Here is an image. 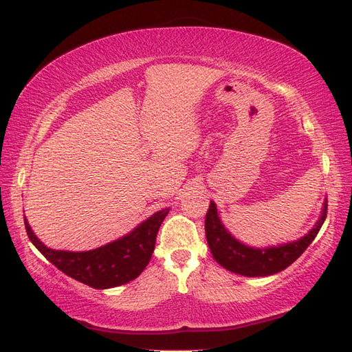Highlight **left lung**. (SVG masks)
Wrapping results in <instances>:
<instances>
[{"label": "left lung", "instance_id": "obj_1", "mask_svg": "<svg viewBox=\"0 0 352 352\" xmlns=\"http://www.w3.org/2000/svg\"><path fill=\"white\" fill-rule=\"evenodd\" d=\"M327 218V199L322 212L307 234L294 242L266 248H254L239 241L223 226L218 207L210 201L206 214V237L213 258L227 271L243 276H267L281 272L307 250Z\"/></svg>", "mask_w": 352, "mask_h": 352}]
</instances>
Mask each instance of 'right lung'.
Segmentation results:
<instances>
[{"instance_id": "add662e5", "label": "right lung", "mask_w": 352, "mask_h": 352, "mask_svg": "<svg viewBox=\"0 0 352 352\" xmlns=\"http://www.w3.org/2000/svg\"><path fill=\"white\" fill-rule=\"evenodd\" d=\"M169 210L166 207L155 212L129 234L91 251L48 248L33 233L25 216L24 222L32 243L63 274L94 289H110L138 278L146 267L154 252L155 236Z\"/></svg>"}]
</instances>
